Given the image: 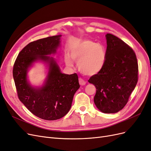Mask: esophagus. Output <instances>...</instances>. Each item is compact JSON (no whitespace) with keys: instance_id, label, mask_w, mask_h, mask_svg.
<instances>
[{"instance_id":"1","label":"esophagus","mask_w":151,"mask_h":151,"mask_svg":"<svg viewBox=\"0 0 151 151\" xmlns=\"http://www.w3.org/2000/svg\"><path fill=\"white\" fill-rule=\"evenodd\" d=\"M79 84L81 85V86H84V85H85L86 84V81L84 80V79H83L82 78H79Z\"/></svg>"}]
</instances>
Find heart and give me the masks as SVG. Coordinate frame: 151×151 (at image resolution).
<instances>
[{
  "instance_id": "b5f03b06",
  "label": "heart",
  "mask_w": 151,
  "mask_h": 151,
  "mask_svg": "<svg viewBox=\"0 0 151 151\" xmlns=\"http://www.w3.org/2000/svg\"><path fill=\"white\" fill-rule=\"evenodd\" d=\"M70 57L77 62V67L82 74L92 76L98 74L103 68L105 61V52L100 44L91 40H84L72 48ZM65 62L67 66H73L69 57H66Z\"/></svg>"
}]
</instances>
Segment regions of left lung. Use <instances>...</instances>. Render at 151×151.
Here are the masks:
<instances>
[{
    "instance_id": "8db88e82",
    "label": "left lung",
    "mask_w": 151,
    "mask_h": 151,
    "mask_svg": "<svg viewBox=\"0 0 151 151\" xmlns=\"http://www.w3.org/2000/svg\"><path fill=\"white\" fill-rule=\"evenodd\" d=\"M107 48L101 70L90 77L95 86L94 102L100 111L115 113L122 109L138 81L136 55L130 46L110 33L106 35Z\"/></svg>"
}]
</instances>
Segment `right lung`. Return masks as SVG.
<instances>
[{
	"label": "right lung",
	"instance_id": "right-lung-1",
	"mask_svg": "<svg viewBox=\"0 0 151 151\" xmlns=\"http://www.w3.org/2000/svg\"><path fill=\"white\" fill-rule=\"evenodd\" d=\"M61 35L50 36L28 44L18 54L13 67V77L18 98L29 111L46 120H55L70 110L75 93L79 88L78 76L60 72L49 55L55 53ZM38 60L49 63L45 84L42 88L31 87L27 80V71Z\"/></svg>",
	"mask_w": 151,
	"mask_h": 151
}]
</instances>
